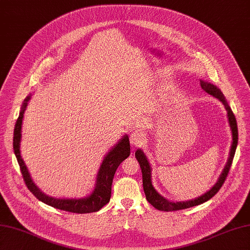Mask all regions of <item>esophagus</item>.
Instances as JSON below:
<instances>
[{
    "label": "esophagus",
    "mask_w": 250,
    "mask_h": 250,
    "mask_svg": "<svg viewBox=\"0 0 250 250\" xmlns=\"http://www.w3.org/2000/svg\"><path fill=\"white\" fill-rule=\"evenodd\" d=\"M144 141V134L141 131H135L130 134V142L133 146H138Z\"/></svg>",
    "instance_id": "1"
}]
</instances>
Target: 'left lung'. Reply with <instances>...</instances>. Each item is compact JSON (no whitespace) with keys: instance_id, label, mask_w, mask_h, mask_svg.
<instances>
[{"instance_id":"8db88e82","label":"left lung","mask_w":250,"mask_h":250,"mask_svg":"<svg viewBox=\"0 0 250 250\" xmlns=\"http://www.w3.org/2000/svg\"><path fill=\"white\" fill-rule=\"evenodd\" d=\"M200 85L201 88L204 89L206 92H208V95H211L213 97H215L219 99L220 101L224 103V105L226 106V109L228 112V117H229V124L232 130V146L230 150V155H229V160L226 164L223 173L220 175L217 183L214 185V187L207 191L205 195H202L198 198H196L194 200H189V201H182V202H170L163 198L161 195H159L158 191H156L153 188L152 182H151V168H150L149 162L146 158V155L142 151L141 149H138L135 152V158L138 161L139 165H141L142 168V173H143V187H144V191L145 195H146V199L155 208H158L160 211H166V212H170V211H178V210H183V208H191L195 206H198L204 204V202L208 201V199H211L213 196H215L217 194V191L220 189V188L223 187V184L225 182V180L227 179L228 172L230 170V167L232 165V161H233L234 158V153H235V149L237 146V139H239V132H237V124H236V119L235 116L232 112V109L227 104L225 100V97L223 96L222 91H220L216 86H214L213 84L204 82V81H200Z\"/></svg>"}]
</instances>
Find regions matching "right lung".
<instances>
[{
    "mask_svg": "<svg viewBox=\"0 0 250 250\" xmlns=\"http://www.w3.org/2000/svg\"><path fill=\"white\" fill-rule=\"evenodd\" d=\"M30 99L31 97H27L24 100V102H23L21 112L19 114L18 119H17L15 131H14V151H15L17 160H18L22 177H23V180H24L27 188L31 190V193L36 197L38 200L42 201L45 205L51 206L55 208H59V210L71 212V213H78V214L92 213V212L99 211L106 204H108L109 199H111L112 183H113V179H114L116 169H117L118 166L121 164V162L125 160L127 156L130 155L129 137L125 136L121 141H119V143L116 145L115 148H113L105 158H104L102 165L98 172L96 188L94 191H92V194L89 197H87V198H82V199L52 198V197H49L45 194H43L42 191L40 190L36 185H35L30 176V172L27 171V168L20 154L21 125H22L23 114H24L25 107Z\"/></svg>",
    "mask_w": 250,
    "mask_h": 250,
    "instance_id": "add662e5",
    "label": "right lung"
}]
</instances>
